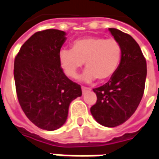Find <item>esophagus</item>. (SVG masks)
Returning <instances> with one entry per match:
<instances>
[{
    "label": "esophagus",
    "instance_id": "34e87169",
    "mask_svg": "<svg viewBox=\"0 0 159 159\" xmlns=\"http://www.w3.org/2000/svg\"><path fill=\"white\" fill-rule=\"evenodd\" d=\"M89 91H91V88H89V87H85V86H82V92H83V93L84 94L85 93H87Z\"/></svg>",
    "mask_w": 159,
    "mask_h": 159
}]
</instances>
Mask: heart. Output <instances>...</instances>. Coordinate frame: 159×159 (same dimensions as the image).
Wrapping results in <instances>:
<instances>
[{"mask_svg":"<svg viewBox=\"0 0 159 159\" xmlns=\"http://www.w3.org/2000/svg\"><path fill=\"white\" fill-rule=\"evenodd\" d=\"M121 47L114 39L102 37H87L76 39L72 49H62L59 62L66 74L72 78L77 76L84 63L86 71L83 79L92 82L110 79L116 73L121 59Z\"/></svg>","mask_w":159,"mask_h":159,"instance_id":"b5f03b06","label":"heart"}]
</instances>
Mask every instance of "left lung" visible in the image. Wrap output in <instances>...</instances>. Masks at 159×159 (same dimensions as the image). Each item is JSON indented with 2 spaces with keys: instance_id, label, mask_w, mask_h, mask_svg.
I'll return each instance as SVG.
<instances>
[{
  "instance_id": "obj_1",
  "label": "left lung",
  "mask_w": 159,
  "mask_h": 159,
  "mask_svg": "<svg viewBox=\"0 0 159 159\" xmlns=\"http://www.w3.org/2000/svg\"><path fill=\"white\" fill-rule=\"evenodd\" d=\"M109 30L121 47V59L113 76L93 89L97 101L91 107V113L101 125L113 128L129 120L139 106L144 93L147 63L131 36L117 29Z\"/></svg>"
}]
</instances>
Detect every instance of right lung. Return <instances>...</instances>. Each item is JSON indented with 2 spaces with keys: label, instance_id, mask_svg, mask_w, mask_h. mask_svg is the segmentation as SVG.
Returning <instances> with one entry per match:
<instances>
[{
  "label": "right lung",
  "instance_id": "add662e5",
  "mask_svg": "<svg viewBox=\"0 0 159 159\" xmlns=\"http://www.w3.org/2000/svg\"><path fill=\"white\" fill-rule=\"evenodd\" d=\"M66 32L46 30L33 34L14 60V80L20 105L35 125L46 130L63 126L71 102L82 95L78 84L63 72L60 49Z\"/></svg>",
  "mask_w": 159,
  "mask_h": 159
}]
</instances>
